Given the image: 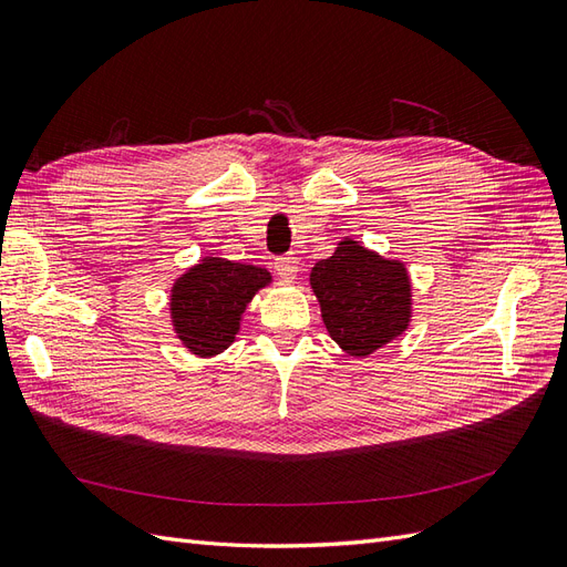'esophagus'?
Masks as SVG:
<instances>
[{"label": "esophagus", "instance_id": "esophagus-1", "mask_svg": "<svg viewBox=\"0 0 567 567\" xmlns=\"http://www.w3.org/2000/svg\"><path fill=\"white\" fill-rule=\"evenodd\" d=\"M274 269H277V274L281 279H296L298 277V271H300V267H298V260L293 255H281V257H277V260H274Z\"/></svg>", "mask_w": 567, "mask_h": 567}]
</instances>
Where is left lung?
Here are the masks:
<instances>
[{
  "instance_id": "8db88e82",
  "label": "left lung",
  "mask_w": 567,
  "mask_h": 567,
  "mask_svg": "<svg viewBox=\"0 0 567 567\" xmlns=\"http://www.w3.org/2000/svg\"><path fill=\"white\" fill-rule=\"evenodd\" d=\"M310 281L326 329L348 354H371L406 329L411 288L400 262L346 238Z\"/></svg>"
}]
</instances>
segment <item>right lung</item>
<instances>
[{
	"label": "right lung",
	"instance_id": "1",
	"mask_svg": "<svg viewBox=\"0 0 567 567\" xmlns=\"http://www.w3.org/2000/svg\"><path fill=\"white\" fill-rule=\"evenodd\" d=\"M265 284L262 267L205 257L173 288V321L184 346L203 357L229 348L246 305Z\"/></svg>",
	"mask_w": 567,
	"mask_h": 567
}]
</instances>
